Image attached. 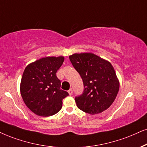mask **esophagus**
Wrapping results in <instances>:
<instances>
[{
	"label": "esophagus",
	"mask_w": 147,
	"mask_h": 147,
	"mask_svg": "<svg viewBox=\"0 0 147 147\" xmlns=\"http://www.w3.org/2000/svg\"><path fill=\"white\" fill-rule=\"evenodd\" d=\"M68 94H69L70 96H72V93H73V92H72V89H70V90L68 91Z\"/></svg>",
	"instance_id": "1"
}]
</instances>
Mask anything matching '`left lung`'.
Wrapping results in <instances>:
<instances>
[{
    "label": "left lung",
    "mask_w": 147,
    "mask_h": 147,
    "mask_svg": "<svg viewBox=\"0 0 147 147\" xmlns=\"http://www.w3.org/2000/svg\"><path fill=\"white\" fill-rule=\"evenodd\" d=\"M69 58L84 85L83 94L75 98L77 107L91 115L107 110L115 101L119 89L111 63L91 53H75Z\"/></svg>",
    "instance_id": "1"
}]
</instances>
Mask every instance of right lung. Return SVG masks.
I'll use <instances>...</instances> for the list:
<instances>
[{
	"label": "right lung",
	"instance_id": "right-lung-1",
	"mask_svg": "<svg viewBox=\"0 0 147 147\" xmlns=\"http://www.w3.org/2000/svg\"><path fill=\"white\" fill-rule=\"evenodd\" d=\"M64 57H42L28 65L22 77L20 92L27 107L38 116L56 114L62 107V100L68 93L60 89L56 72Z\"/></svg>",
	"mask_w": 147,
	"mask_h": 147
}]
</instances>
